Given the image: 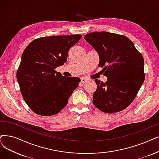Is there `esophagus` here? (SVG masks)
I'll return each mask as SVG.
<instances>
[{"label":"esophagus","mask_w":159,"mask_h":159,"mask_svg":"<svg viewBox=\"0 0 159 159\" xmlns=\"http://www.w3.org/2000/svg\"><path fill=\"white\" fill-rule=\"evenodd\" d=\"M87 81V78H81V82L82 84H84L85 83V82Z\"/></svg>","instance_id":"esophagus-1"}]
</instances>
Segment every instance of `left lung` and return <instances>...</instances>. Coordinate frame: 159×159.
<instances>
[{"instance_id":"left-lung-1","label":"left lung","mask_w":159,"mask_h":159,"mask_svg":"<svg viewBox=\"0 0 159 159\" xmlns=\"http://www.w3.org/2000/svg\"><path fill=\"white\" fill-rule=\"evenodd\" d=\"M85 40L99 55V67H104L105 83L97 85L93 102L98 110L112 113L126 108L134 100L145 80L143 56L127 37L108 32H94Z\"/></svg>"}]
</instances>
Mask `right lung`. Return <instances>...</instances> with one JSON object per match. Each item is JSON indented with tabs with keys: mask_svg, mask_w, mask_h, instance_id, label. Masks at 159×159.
Returning <instances> with one entry per match:
<instances>
[{
	"mask_svg": "<svg viewBox=\"0 0 159 159\" xmlns=\"http://www.w3.org/2000/svg\"><path fill=\"white\" fill-rule=\"evenodd\" d=\"M81 34L41 37L25 49L17 71L22 97L38 115L51 116L66 106L80 79L65 77L55 68L67 61L68 52Z\"/></svg>",
	"mask_w": 159,
	"mask_h": 159,
	"instance_id": "obj_1",
	"label": "right lung"
}]
</instances>
